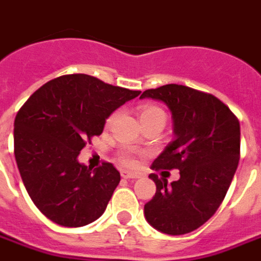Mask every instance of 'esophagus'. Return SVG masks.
Listing matches in <instances>:
<instances>
[{"label": "esophagus", "mask_w": 261, "mask_h": 261, "mask_svg": "<svg viewBox=\"0 0 261 261\" xmlns=\"http://www.w3.org/2000/svg\"><path fill=\"white\" fill-rule=\"evenodd\" d=\"M122 178L124 179H137L138 178V174H135V172H130V171H122Z\"/></svg>", "instance_id": "34e87169"}]
</instances>
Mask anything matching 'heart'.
Masks as SVG:
<instances>
[{"instance_id": "heart-1", "label": "heart", "mask_w": 261, "mask_h": 261, "mask_svg": "<svg viewBox=\"0 0 261 261\" xmlns=\"http://www.w3.org/2000/svg\"><path fill=\"white\" fill-rule=\"evenodd\" d=\"M150 117H164L166 119V115L163 112L162 109L157 108L154 105H146V107H142L141 111H139V119L141 120H145V119H150ZM116 119V113H113L112 116L108 119V123L113 122ZM120 162L127 167H133L135 166V154L131 150H124V152L120 153Z\"/></svg>"}]
</instances>
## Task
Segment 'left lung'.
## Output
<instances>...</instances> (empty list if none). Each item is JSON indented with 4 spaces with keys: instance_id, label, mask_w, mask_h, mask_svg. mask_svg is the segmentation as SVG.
Here are the masks:
<instances>
[{
    "instance_id": "left-lung-1",
    "label": "left lung",
    "mask_w": 261,
    "mask_h": 261,
    "mask_svg": "<svg viewBox=\"0 0 261 261\" xmlns=\"http://www.w3.org/2000/svg\"><path fill=\"white\" fill-rule=\"evenodd\" d=\"M141 98L162 101L172 115L174 141L153 162V170H179L168 185L156 174V194L144 214L153 228L182 236L218 211L240 162L241 131L236 115L215 95L182 85L145 90Z\"/></svg>"
}]
</instances>
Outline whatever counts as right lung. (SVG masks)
<instances>
[{
	"label": "right lung",
	"instance_id": "right-lung-1",
	"mask_svg": "<svg viewBox=\"0 0 261 261\" xmlns=\"http://www.w3.org/2000/svg\"><path fill=\"white\" fill-rule=\"evenodd\" d=\"M141 91L85 73L63 75L39 87L15 119V159L37 208L64 227H82L104 214L120 174L111 163L77 162L105 120Z\"/></svg>",
	"mask_w": 261,
	"mask_h": 261
}]
</instances>
